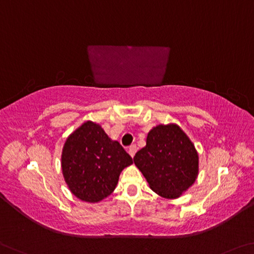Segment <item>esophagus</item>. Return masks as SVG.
Masks as SVG:
<instances>
[{"instance_id":"1","label":"esophagus","mask_w":254,"mask_h":254,"mask_svg":"<svg viewBox=\"0 0 254 254\" xmlns=\"http://www.w3.org/2000/svg\"><path fill=\"white\" fill-rule=\"evenodd\" d=\"M135 152H136V146H135V144H132V146L128 148V154H130V156L132 157V158H133Z\"/></svg>"}]
</instances>
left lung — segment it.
<instances>
[{"label":"left lung","mask_w":254,"mask_h":254,"mask_svg":"<svg viewBox=\"0 0 254 254\" xmlns=\"http://www.w3.org/2000/svg\"><path fill=\"white\" fill-rule=\"evenodd\" d=\"M134 165L149 187L166 199H176L195 182L199 155L178 124H159L148 132L146 146L136 152Z\"/></svg>","instance_id":"left-lung-1"}]
</instances>
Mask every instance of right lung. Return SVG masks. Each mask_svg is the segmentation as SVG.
Masks as SVG:
<instances>
[{"label":"right lung","mask_w":254,"mask_h":254,"mask_svg":"<svg viewBox=\"0 0 254 254\" xmlns=\"http://www.w3.org/2000/svg\"><path fill=\"white\" fill-rule=\"evenodd\" d=\"M133 163L122 146L99 124L87 121L63 146V178L72 194L84 202H99L115 190L121 172Z\"/></svg>","instance_id":"1"}]
</instances>
